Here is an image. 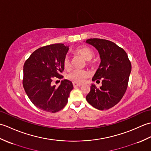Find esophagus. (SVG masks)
Returning a JSON list of instances; mask_svg holds the SVG:
<instances>
[{
  "mask_svg": "<svg viewBox=\"0 0 151 151\" xmlns=\"http://www.w3.org/2000/svg\"><path fill=\"white\" fill-rule=\"evenodd\" d=\"M73 84L74 87H81V86H82L81 84H78V83H75V82H73Z\"/></svg>",
  "mask_w": 151,
  "mask_h": 151,
  "instance_id": "esophagus-1",
  "label": "esophagus"
}]
</instances>
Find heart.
Returning <instances> with one entry per match:
<instances>
[{"instance_id":"heart-1","label":"heart","mask_w":151,"mask_h":151,"mask_svg":"<svg viewBox=\"0 0 151 151\" xmlns=\"http://www.w3.org/2000/svg\"><path fill=\"white\" fill-rule=\"evenodd\" d=\"M75 52L81 56L86 61H89L92 59L94 56L93 51L88 47H81L77 48ZM63 66L66 70H69L70 68V62L68 56H66L63 60ZM88 76V73L84 70L76 69L74 70L71 73H70L67 78L70 81H71L75 83H82L85 81V79Z\"/></svg>"}]
</instances>
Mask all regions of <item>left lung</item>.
<instances>
[{"instance_id": "8db88e82", "label": "left lung", "mask_w": 151, "mask_h": 151, "mask_svg": "<svg viewBox=\"0 0 151 151\" xmlns=\"http://www.w3.org/2000/svg\"><path fill=\"white\" fill-rule=\"evenodd\" d=\"M98 50L101 63L93 81L101 80L102 86L97 88L92 84L86 100L92 106L100 110H108L116 105L127 90L131 63L127 52L110 41L91 38L86 41Z\"/></svg>"}]
</instances>
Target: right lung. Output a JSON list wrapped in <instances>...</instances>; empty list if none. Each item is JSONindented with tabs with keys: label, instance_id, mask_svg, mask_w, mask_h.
I'll list each match as a JSON object with an SVG mask.
<instances>
[{
	"label": "right lung",
	"instance_id": "1",
	"mask_svg": "<svg viewBox=\"0 0 151 151\" xmlns=\"http://www.w3.org/2000/svg\"><path fill=\"white\" fill-rule=\"evenodd\" d=\"M69 46L52 44L35 50L23 66L22 85L31 102L40 110L55 113L67 104L73 83L63 80L57 87L52 85L55 78L62 77L63 60Z\"/></svg>",
	"mask_w": 151,
	"mask_h": 151
}]
</instances>
